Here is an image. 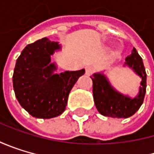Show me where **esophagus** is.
<instances>
[{
    "mask_svg": "<svg viewBox=\"0 0 154 154\" xmlns=\"http://www.w3.org/2000/svg\"><path fill=\"white\" fill-rule=\"evenodd\" d=\"M93 70H94V69H93V67H92V66H87V67H86V74L90 75H91V74H92Z\"/></svg>",
    "mask_w": 154,
    "mask_h": 154,
    "instance_id": "obj_1",
    "label": "esophagus"
}]
</instances>
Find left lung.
Masks as SVG:
<instances>
[{"label": "left lung", "mask_w": 154, "mask_h": 154, "mask_svg": "<svg viewBox=\"0 0 154 154\" xmlns=\"http://www.w3.org/2000/svg\"><path fill=\"white\" fill-rule=\"evenodd\" d=\"M124 66H128L133 70L141 79L139 93L134 98L116 91L103 72L94 73L91 76L93 82L92 92L95 106L99 113L104 116L128 118L133 116L143 103L146 93L147 75L142 58L135 48H133L131 54L126 58Z\"/></svg>", "instance_id": "left-lung-1"}]
</instances>
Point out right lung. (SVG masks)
Returning a JSON list of instances; mask_svg holds the SVG:
<instances>
[{
    "label": "right lung",
    "instance_id": "obj_1",
    "mask_svg": "<svg viewBox=\"0 0 154 154\" xmlns=\"http://www.w3.org/2000/svg\"><path fill=\"white\" fill-rule=\"evenodd\" d=\"M62 49L59 42L43 38L28 44L17 58L13 75L15 97L36 118L56 117L66 110L70 91L85 69L56 74L51 56Z\"/></svg>",
    "mask_w": 154,
    "mask_h": 154
}]
</instances>
